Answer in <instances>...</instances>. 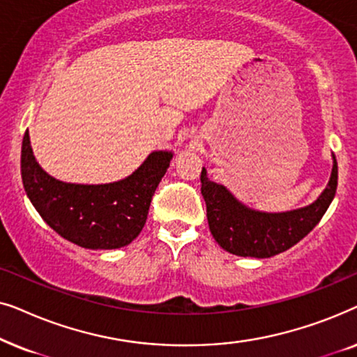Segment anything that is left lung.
I'll list each match as a JSON object with an SVG mask.
<instances>
[{"label":"left lung","instance_id":"8db88e82","mask_svg":"<svg viewBox=\"0 0 357 357\" xmlns=\"http://www.w3.org/2000/svg\"><path fill=\"white\" fill-rule=\"evenodd\" d=\"M328 185L314 203L282 213H265L248 208L221 183L208 178L202 170V195L206 203L209 231L224 250L237 257L270 258L302 241L314 229L333 202L338 185V164Z\"/></svg>","mask_w":357,"mask_h":357}]
</instances>
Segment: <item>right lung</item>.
Instances as JSON below:
<instances>
[{
	"label": "right lung",
	"mask_w": 357,
	"mask_h": 357,
	"mask_svg": "<svg viewBox=\"0 0 357 357\" xmlns=\"http://www.w3.org/2000/svg\"><path fill=\"white\" fill-rule=\"evenodd\" d=\"M172 158V151H153L119 182L68 183L38 165L26 131L21 175L29 199L53 231L79 247L112 250L128 245L143 231L151 199Z\"/></svg>",
	"instance_id": "obj_1"
}]
</instances>
